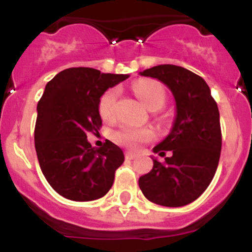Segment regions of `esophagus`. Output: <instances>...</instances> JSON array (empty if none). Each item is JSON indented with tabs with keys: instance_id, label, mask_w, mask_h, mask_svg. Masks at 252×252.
Segmentation results:
<instances>
[{
	"instance_id": "1",
	"label": "esophagus",
	"mask_w": 252,
	"mask_h": 252,
	"mask_svg": "<svg viewBox=\"0 0 252 252\" xmlns=\"http://www.w3.org/2000/svg\"><path fill=\"white\" fill-rule=\"evenodd\" d=\"M125 157H126V159H128V160H132V159H135V158H137V154H135V153H131V151H127V153L125 154Z\"/></svg>"
}]
</instances>
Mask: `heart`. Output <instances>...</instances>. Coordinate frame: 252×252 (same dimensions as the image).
<instances>
[{"label":"heart","instance_id":"b5f03b06","mask_svg":"<svg viewBox=\"0 0 252 252\" xmlns=\"http://www.w3.org/2000/svg\"><path fill=\"white\" fill-rule=\"evenodd\" d=\"M133 92L140 97L144 104L149 110L153 108H161L165 103L166 94L164 87L155 81L142 79L136 82L132 86ZM119 98V90L110 88L101 95L98 103L99 115L106 121H111L115 119L116 115V102ZM113 137L119 144L127 146L131 149H137L154 139V132L150 128H135L130 126H122L117 131H115Z\"/></svg>","mask_w":252,"mask_h":252}]
</instances>
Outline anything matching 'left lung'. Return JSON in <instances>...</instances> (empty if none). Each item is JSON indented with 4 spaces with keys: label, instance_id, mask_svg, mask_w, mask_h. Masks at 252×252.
<instances>
[{
    "label": "left lung",
    "instance_id": "left-lung-1",
    "mask_svg": "<svg viewBox=\"0 0 252 252\" xmlns=\"http://www.w3.org/2000/svg\"><path fill=\"white\" fill-rule=\"evenodd\" d=\"M168 87L177 113L171 130L153 151L160 157L171 151L161 164L139 179L142 194L153 203L182 207L192 203L207 189L217 170L222 135L220 112L203 78L183 66L162 64L140 72Z\"/></svg>",
    "mask_w": 252,
    "mask_h": 252
}]
</instances>
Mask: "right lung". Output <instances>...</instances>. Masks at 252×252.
I'll use <instances>...</instances> for the list:
<instances>
[{
	"label": "right lung",
	"instance_id": "right-lung-1",
	"mask_svg": "<svg viewBox=\"0 0 252 252\" xmlns=\"http://www.w3.org/2000/svg\"><path fill=\"white\" fill-rule=\"evenodd\" d=\"M128 77L81 66L64 69L45 86L36 108L35 149L45 179L66 199L94 201L112 187L124 153L108 140L93 148L87 135L101 127V95Z\"/></svg>",
	"mask_w": 252,
	"mask_h": 252
}]
</instances>
